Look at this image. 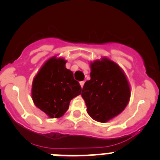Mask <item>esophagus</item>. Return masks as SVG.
<instances>
[{"label":"esophagus","mask_w":160,"mask_h":160,"mask_svg":"<svg viewBox=\"0 0 160 160\" xmlns=\"http://www.w3.org/2000/svg\"><path fill=\"white\" fill-rule=\"evenodd\" d=\"M84 82H80V86H81V87H82H82H83V86H84Z\"/></svg>","instance_id":"esophagus-1"}]
</instances>
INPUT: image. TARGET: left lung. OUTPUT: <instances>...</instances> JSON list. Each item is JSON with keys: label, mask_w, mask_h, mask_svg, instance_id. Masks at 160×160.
<instances>
[{"label": "left lung", "mask_w": 160, "mask_h": 160, "mask_svg": "<svg viewBox=\"0 0 160 160\" xmlns=\"http://www.w3.org/2000/svg\"><path fill=\"white\" fill-rule=\"evenodd\" d=\"M90 79L85 82L81 95L88 114L107 122L123 111L131 98V86L123 70L107 57L90 62Z\"/></svg>", "instance_id": "8db88e82"}]
</instances>
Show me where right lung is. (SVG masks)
<instances>
[{
  "label": "right lung",
  "instance_id": "add662e5",
  "mask_svg": "<svg viewBox=\"0 0 160 160\" xmlns=\"http://www.w3.org/2000/svg\"><path fill=\"white\" fill-rule=\"evenodd\" d=\"M64 58L53 56L45 62L33 78L31 97L38 109L49 118L62 117L70 100L81 94L78 82L66 67Z\"/></svg>",
  "mask_w": 160,
  "mask_h": 160
}]
</instances>
